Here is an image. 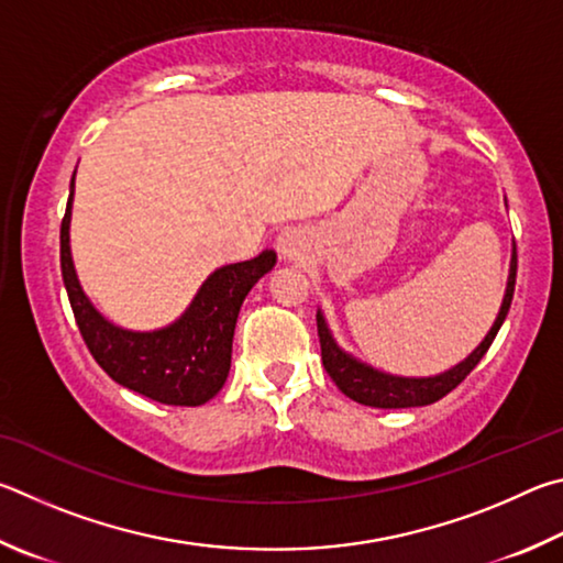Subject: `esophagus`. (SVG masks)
I'll list each match as a JSON object with an SVG mask.
<instances>
[{
  "instance_id": "1",
  "label": "esophagus",
  "mask_w": 563,
  "mask_h": 563,
  "mask_svg": "<svg viewBox=\"0 0 563 563\" xmlns=\"http://www.w3.org/2000/svg\"><path fill=\"white\" fill-rule=\"evenodd\" d=\"M276 250L282 252V256H297L301 250V234L287 230L279 234V240H276Z\"/></svg>"
}]
</instances>
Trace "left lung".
I'll return each mask as SVG.
<instances>
[{
    "mask_svg": "<svg viewBox=\"0 0 563 563\" xmlns=\"http://www.w3.org/2000/svg\"><path fill=\"white\" fill-rule=\"evenodd\" d=\"M515 284H517V250H515V260H511V269H509V284H507V294L505 301H501L499 317L495 321V327L485 336V341L479 343L477 351L472 353L470 358H465L448 373L435 378H398V376H388V373L373 371L371 366H363L356 358H351L343 353L336 343H333L331 333L327 329V321H323L321 313H317V329H319V343H321V363L331 380L336 383V388L343 393V396L361 402V406H371V408H416V406H430L440 398H445L450 390H455L462 380L470 376V371L477 366L482 356L489 351L492 341H495L497 331L505 323L509 307H511V297H515Z\"/></svg>",
    "mask_w": 563,
    "mask_h": 563,
    "instance_id": "left-lung-1",
    "label": "left lung"
}]
</instances>
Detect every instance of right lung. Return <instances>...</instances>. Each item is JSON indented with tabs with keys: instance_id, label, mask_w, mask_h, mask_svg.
<instances>
[{
	"instance_id": "right-lung-1",
	"label": "right lung",
	"mask_w": 563,
	"mask_h": 563,
	"mask_svg": "<svg viewBox=\"0 0 563 563\" xmlns=\"http://www.w3.org/2000/svg\"><path fill=\"white\" fill-rule=\"evenodd\" d=\"M71 197L74 180L62 220V276L76 327L98 366L123 388L165 406L195 408L214 398L230 373L234 323L242 301L260 276L272 269L276 254L262 252L250 262L217 269L173 327L153 333L123 331L108 323L78 287L68 250Z\"/></svg>"
}]
</instances>
